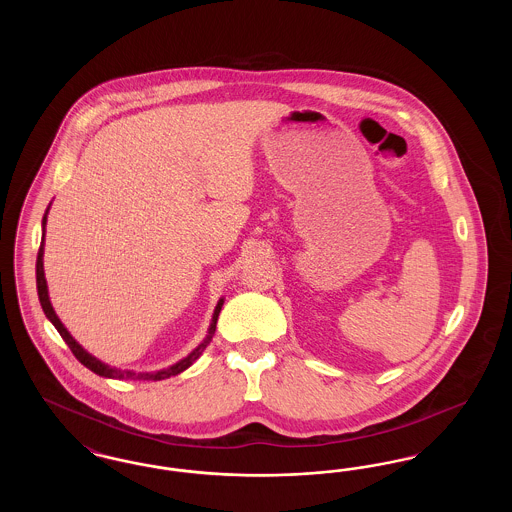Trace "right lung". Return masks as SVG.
<instances>
[{"label": "right lung", "mask_w": 512, "mask_h": 512, "mask_svg": "<svg viewBox=\"0 0 512 512\" xmlns=\"http://www.w3.org/2000/svg\"><path fill=\"white\" fill-rule=\"evenodd\" d=\"M48 211H46V215H44L42 226H46ZM36 288H38L40 305H42L46 317H48L49 320H51V324L57 328V332L61 334V338L65 340V343L71 347L74 357H76L82 365L86 366V368H90L92 372L99 374V376H103V378H117V380H153V382H157V380H165V378L176 376V374L184 372L188 366L194 365L195 361L199 359V355L205 351V347L211 343L213 336H215L217 320H219L220 309H222V303H224V299H220L219 303H217L215 313H213V320H211V326H209V330H207L205 340L201 341L186 359L178 361L176 365L169 366V368L157 370V372H138V374H136V372H132V370H119V368L105 365V363H101L99 359H96L94 355H90L78 341L74 340L73 336L69 334V330L63 326V322L55 315V311H53V307H51V301H49L48 284H46V276H44V238H42V244H40V249H38V259H36Z\"/></svg>", "instance_id": "add662e5"}]
</instances>
